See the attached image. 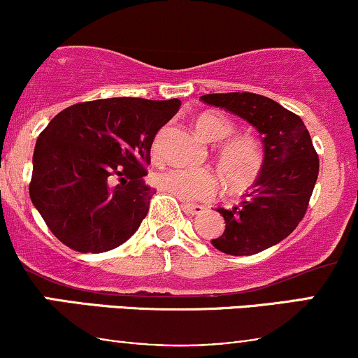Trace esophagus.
I'll list each match as a JSON object with an SVG mask.
<instances>
[{"label":"esophagus","instance_id":"esophagus-1","mask_svg":"<svg viewBox=\"0 0 358 358\" xmlns=\"http://www.w3.org/2000/svg\"><path fill=\"white\" fill-rule=\"evenodd\" d=\"M182 208L187 213H190V215H199V213H202L205 208L202 207V205H196V203H182Z\"/></svg>","mask_w":358,"mask_h":358}]
</instances>
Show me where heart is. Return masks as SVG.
Listing matches in <instances>:
<instances>
[{
    "label": "heart",
    "instance_id": "obj_1",
    "mask_svg": "<svg viewBox=\"0 0 358 358\" xmlns=\"http://www.w3.org/2000/svg\"><path fill=\"white\" fill-rule=\"evenodd\" d=\"M196 133L205 141H224L232 134V122L220 114H202L195 121ZM153 151H158V141ZM219 162L224 173L234 183L248 182L252 178L261 165V153L256 143L248 138H236L225 141L219 150ZM156 187L170 193L183 202H200L212 199L219 188V180L207 168H168L155 175Z\"/></svg>",
    "mask_w": 358,
    "mask_h": 358
}]
</instances>
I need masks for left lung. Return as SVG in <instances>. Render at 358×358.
Segmentation results:
<instances>
[{
    "label": "left lung",
    "instance_id": "1",
    "mask_svg": "<svg viewBox=\"0 0 358 358\" xmlns=\"http://www.w3.org/2000/svg\"><path fill=\"white\" fill-rule=\"evenodd\" d=\"M200 99L245 119L261 134L264 159L257 180L237 207L217 208L225 231L212 239L220 252L252 256L286 239L303 220L318 178V155L301 117L269 97L229 92Z\"/></svg>",
    "mask_w": 358,
    "mask_h": 358
}]
</instances>
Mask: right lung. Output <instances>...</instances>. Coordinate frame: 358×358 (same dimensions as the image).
<instances>
[{"label": "right lung", "mask_w": 358, "mask_h": 358, "mask_svg": "<svg viewBox=\"0 0 358 358\" xmlns=\"http://www.w3.org/2000/svg\"><path fill=\"white\" fill-rule=\"evenodd\" d=\"M180 99L113 97L64 109L40 133L30 199L53 236L99 254L138 231L155 188L143 180L156 133Z\"/></svg>", "instance_id": "add662e5"}]
</instances>
